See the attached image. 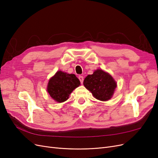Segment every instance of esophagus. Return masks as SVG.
Returning a JSON list of instances; mask_svg holds the SVG:
<instances>
[{
  "label": "esophagus",
  "mask_w": 158,
  "mask_h": 158,
  "mask_svg": "<svg viewBox=\"0 0 158 158\" xmlns=\"http://www.w3.org/2000/svg\"><path fill=\"white\" fill-rule=\"evenodd\" d=\"M78 78H79V80L80 81L81 84H82L83 83V81H84V77H83V76H78Z\"/></svg>",
  "instance_id": "1"
}]
</instances>
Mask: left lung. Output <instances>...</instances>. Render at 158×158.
<instances>
[{
	"instance_id": "obj_1",
	"label": "left lung",
	"mask_w": 158,
	"mask_h": 158,
	"mask_svg": "<svg viewBox=\"0 0 158 158\" xmlns=\"http://www.w3.org/2000/svg\"><path fill=\"white\" fill-rule=\"evenodd\" d=\"M84 85L100 101L111 99L117 87V83L112 76L102 69H98L89 74L84 80Z\"/></svg>"
}]
</instances>
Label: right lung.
<instances>
[{"mask_svg": "<svg viewBox=\"0 0 158 158\" xmlns=\"http://www.w3.org/2000/svg\"><path fill=\"white\" fill-rule=\"evenodd\" d=\"M80 85V80L75 74L57 71L49 80L47 90L55 102L62 103L66 101L72 92Z\"/></svg>", "mask_w": 158, "mask_h": 158, "instance_id": "right-lung-1", "label": "right lung"}]
</instances>
